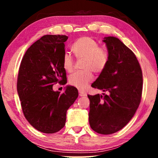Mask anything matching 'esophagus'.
<instances>
[{"label": "esophagus", "mask_w": 158, "mask_h": 158, "mask_svg": "<svg viewBox=\"0 0 158 158\" xmlns=\"http://www.w3.org/2000/svg\"><path fill=\"white\" fill-rule=\"evenodd\" d=\"M79 96H81V97H84V96L87 95L86 93H84V91H81V90H79Z\"/></svg>", "instance_id": "1"}]
</instances>
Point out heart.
<instances>
[{"instance_id":"b5f03b06","label":"heart","mask_w":158,"mask_h":158,"mask_svg":"<svg viewBox=\"0 0 158 158\" xmlns=\"http://www.w3.org/2000/svg\"><path fill=\"white\" fill-rule=\"evenodd\" d=\"M73 52L78 58H84L83 69L69 77V84L79 90H84L93 81L92 71L101 73L107 65L109 56L106 50L99 47L94 40L89 37H82L74 42L72 46ZM63 65L67 72L71 73L74 69V60L69 53L65 52L63 58Z\"/></svg>"}]
</instances>
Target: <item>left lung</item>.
I'll list each match as a JSON object with an SVG mask.
<instances>
[{
  "label": "left lung",
  "instance_id": "obj_1",
  "mask_svg": "<svg viewBox=\"0 0 158 158\" xmlns=\"http://www.w3.org/2000/svg\"><path fill=\"white\" fill-rule=\"evenodd\" d=\"M109 60L91 86L102 95H88L90 126L102 135L123 128L139 105L142 93V72L136 56L118 38L104 37Z\"/></svg>",
  "mask_w": 158,
  "mask_h": 158
}]
</instances>
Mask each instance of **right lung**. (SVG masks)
I'll use <instances>...</instances> for the list:
<instances>
[{"label":"right lung","instance_id":"1","mask_svg":"<svg viewBox=\"0 0 158 158\" xmlns=\"http://www.w3.org/2000/svg\"><path fill=\"white\" fill-rule=\"evenodd\" d=\"M68 37L47 35L26 51L21 62L17 92L25 118L40 132L52 134L65 126L68 109L78 98L75 87L67 85L65 92L54 91V84L67 83L63 65Z\"/></svg>","mask_w":158,"mask_h":158}]
</instances>
